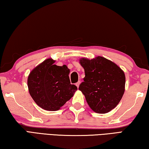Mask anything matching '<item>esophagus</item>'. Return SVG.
I'll return each mask as SVG.
<instances>
[{"instance_id":"esophagus-1","label":"esophagus","mask_w":149,"mask_h":149,"mask_svg":"<svg viewBox=\"0 0 149 149\" xmlns=\"http://www.w3.org/2000/svg\"><path fill=\"white\" fill-rule=\"evenodd\" d=\"M80 81H78V82H77L76 83V84H75V85H76V86L77 87V88L78 87H79V85H80Z\"/></svg>"}]
</instances>
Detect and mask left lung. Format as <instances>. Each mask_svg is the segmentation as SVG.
I'll list each match as a JSON object with an SVG mask.
<instances>
[{
  "mask_svg": "<svg viewBox=\"0 0 149 149\" xmlns=\"http://www.w3.org/2000/svg\"><path fill=\"white\" fill-rule=\"evenodd\" d=\"M79 63L85 76L79 89L87 104L99 114L109 112L118 104L124 93V72L114 62L102 56L91 60L81 58Z\"/></svg>",
  "mask_w": 149,
  "mask_h": 149,
  "instance_id": "obj_1",
  "label": "left lung"
}]
</instances>
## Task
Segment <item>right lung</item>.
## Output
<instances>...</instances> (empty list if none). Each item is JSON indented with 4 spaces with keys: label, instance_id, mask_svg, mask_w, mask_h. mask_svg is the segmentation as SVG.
<instances>
[{
    "label": "right lung",
    "instance_id": "1",
    "mask_svg": "<svg viewBox=\"0 0 149 149\" xmlns=\"http://www.w3.org/2000/svg\"><path fill=\"white\" fill-rule=\"evenodd\" d=\"M55 60L48 58L29 73L27 87L35 103L42 109L58 110L77 90L70 84V70L67 65L58 66Z\"/></svg>",
    "mask_w": 149,
    "mask_h": 149
}]
</instances>
